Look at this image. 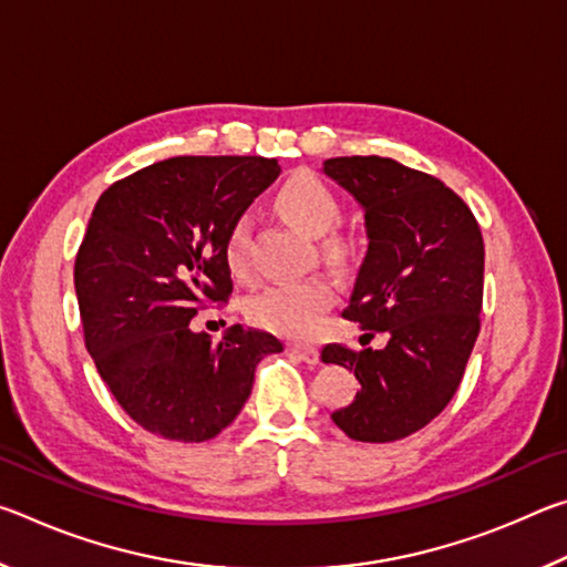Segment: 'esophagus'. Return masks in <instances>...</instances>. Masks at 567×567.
Segmentation results:
<instances>
[{
  "mask_svg": "<svg viewBox=\"0 0 567 567\" xmlns=\"http://www.w3.org/2000/svg\"><path fill=\"white\" fill-rule=\"evenodd\" d=\"M290 354L292 358H297V360H302V362H307V364H318L320 362V352L315 350V348H302V344H290Z\"/></svg>",
  "mask_w": 567,
  "mask_h": 567,
  "instance_id": "34e87169",
  "label": "esophagus"
}]
</instances>
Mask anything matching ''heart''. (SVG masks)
<instances>
[{
	"label": "heart",
	"mask_w": 567,
	"mask_h": 567,
	"mask_svg": "<svg viewBox=\"0 0 567 567\" xmlns=\"http://www.w3.org/2000/svg\"><path fill=\"white\" fill-rule=\"evenodd\" d=\"M287 223L295 225L300 233L310 237L328 235L340 223V205L332 192L320 179L300 175L287 182L277 195ZM249 217L235 219L225 239V262L229 272L245 277L249 272ZM348 245L340 237L324 243V255L332 260H342ZM334 302V287L328 277L310 275L295 277V280H280L267 285L265 290L249 302V318L260 328L292 340H307L320 330L324 312Z\"/></svg>",
	"instance_id": "1"
}]
</instances>
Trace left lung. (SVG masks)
<instances>
[{
    "label": "left lung",
    "instance_id": "left-lung-1",
    "mask_svg": "<svg viewBox=\"0 0 567 567\" xmlns=\"http://www.w3.org/2000/svg\"><path fill=\"white\" fill-rule=\"evenodd\" d=\"M322 172L358 199L368 233L342 315L368 338L388 334L382 350L322 348V362L360 380L332 422L360 443H392L437 417L460 388L480 332L483 235L453 189L390 157H332Z\"/></svg>",
    "mask_w": 567,
    "mask_h": 567
}]
</instances>
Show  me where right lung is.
<instances>
[{
    "label": "right lung",
    "instance_id": "right-lung-1",
    "mask_svg": "<svg viewBox=\"0 0 567 567\" xmlns=\"http://www.w3.org/2000/svg\"><path fill=\"white\" fill-rule=\"evenodd\" d=\"M280 175L267 157H172L114 182L92 209L74 262L84 344L122 410L150 433L205 443L252 392L282 342L235 324L213 344L192 332L205 302H227L225 239Z\"/></svg>",
    "mask_w": 567,
    "mask_h": 567
}]
</instances>
